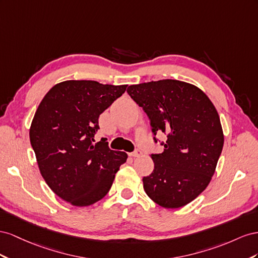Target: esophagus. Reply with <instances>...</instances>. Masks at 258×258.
I'll return each mask as SVG.
<instances>
[{
	"label": "esophagus",
	"mask_w": 258,
	"mask_h": 258,
	"mask_svg": "<svg viewBox=\"0 0 258 258\" xmlns=\"http://www.w3.org/2000/svg\"><path fill=\"white\" fill-rule=\"evenodd\" d=\"M141 156H142V151L139 150V149L135 150L134 152L130 153V157H132V158H137V157H141Z\"/></svg>",
	"instance_id": "obj_1"
}]
</instances>
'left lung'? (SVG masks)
<instances>
[{"instance_id":"8db88e82","label":"left lung","mask_w":258,"mask_h":258,"mask_svg":"<svg viewBox=\"0 0 258 258\" xmlns=\"http://www.w3.org/2000/svg\"><path fill=\"white\" fill-rule=\"evenodd\" d=\"M127 93L148 115L154 136L166 134L163 152L151 154L154 170L143 178L147 196L162 208L185 207L208 187L223 150L216 108L200 88L178 80L131 85Z\"/></svg>"}]
</instances>
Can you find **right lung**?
I'll return each instance as SVG.
<instances>
[{"label": "right lung", "mask_w": 258, "mask_h": 258, "mask_svg": "<svg viewBox=\"0 0 258 258\" xmlns=\"http://www.w3.org/2000/svg\"><path fill=\"white\" fill-rule=\"evenodd\" d=\"M127 85L69 80L54 85L36 109L30 143L44 180L62 200L88 207L112 186L127 154L94 145L98 117Z\"/></svg>", "instance_id": "1"}]
</instances>
